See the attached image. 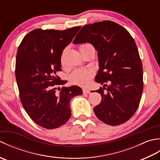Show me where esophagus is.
<instances>
[{"instance_id": "34e87169", "label": "esophagus", "mask_w": 160, "mask_h": 160, "mask_svg": "<svg viewBox=\"0 0 160 160\" xmlns=\"http://www.w3.org/2000/svg\"><path fill=\"white\" fill-rule=\"evenodd\" d=\"M83 93H85V94H89L91 93V91L88 89H83Z\"/></svg>"}]
</instances>
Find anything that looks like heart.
<instances>
[{"mask_svg":"<svg viewBox=\"0 0 160 160\" xmlns=\"http://www.w3.org/2000/svg\"><path fill=\"white\" fill-rule=\"evenodd\" d=\"M94 49V47L90 43H83L79 47L80 52L87 49ZM94 76V71L91 69H75L69 76L70 82L76 85L85 87L89 84Z\"/></svg>","mask_w":160,"mask_h":160,"instance_id":"1","label":"heart"}]
</instances>
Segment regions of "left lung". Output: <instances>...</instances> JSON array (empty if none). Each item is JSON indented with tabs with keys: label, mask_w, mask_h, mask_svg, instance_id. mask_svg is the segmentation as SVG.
<instances>
[{
	"label": "left lung",
	"mask_w": 160,
	"mask_h": 160,
	"mask_svg": "<svg viewBox=\"0 0 160 160\" xmlns=\"http://www.w3.org/2000/svg\"><path fill=\"white\" fill-rule=\"evenodd\" d=\"M85 42L98 51L100 69L95 80L104 84L96 91L102 101L94 113L107 124H123L137 111L143 91V69L135 40L123 27L104 20L82 28L73 44Z\"/></svg>",
	"instance_id": "8db88e82"
}]
</instances>
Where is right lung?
<instances>
[{"instance_id":"1","label":"right lung","mask_w":160,"mask_h":160,"mask_svg":"<svg viewBox=\"0 0 160 160\" xmlns=\"http://www.w3.org/2000/svg\"><path fill=\"white\" fill-rule=\"evenodd\" d=\"M80 28L36 29L24 37L17 51L15 73L20 101L30 118L47 129L65 124L71 115L70 100L82 94L76 85L56 93L67 82L57 75L62 71V51Z\"/></svg>"}]
</instances>
